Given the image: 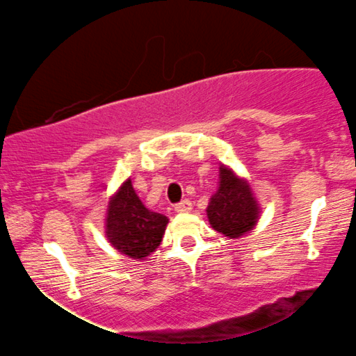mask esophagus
Here are the masks:
<instances>
[{
	"instance_id": "esophagus-1",
	"label": "esophagus",
	"mask_w": 356,
	"mask_h": 356,
	"mask_svg": "<svg viewBox=\"0 0 356 356\" xmlns=\"http://www.w3.org/2000/svg\"><path fill=\"white\" fill-rule=\"evenodd\" d=\"M175 211L177 212H191L192 211V202L191 201H182V202H179L177 206H175Z\"/></svg>"
}]
</instances>
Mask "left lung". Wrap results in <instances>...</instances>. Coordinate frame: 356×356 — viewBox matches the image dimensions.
<instances>
[{
    "instance_id": "left-lung-1",
    "label": "left lung",
    "mask_w": 356,
    "mask_h": 356,
    "mask_svg": "<svg viewBox=\"0 0 356 356\" xmlns=\"http://www.w3.org/2000/svg\"><path fill=\"white\" fill-rule=\"evenodd\" d=\"M206 211L212 229L229 239L241 238L252 231L261 214L249 182L226 165H220L219 187L216 194H212Z\"/></svg>"
}]
</instances>
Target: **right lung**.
Instances as JSON below:
<instances>
[{
  "instance_id": "obj_1",
  "label": "right lung",
  "mask_w": 356,
  "mask_h": 356,
  "mask_svg": "<svg viewBox=\"0 0 356 356\" xmlns=\"http://www.w3.org/2000/svg\"><path fill=\"white\" fill-rule=\"evenodd\" d=\"M167 224L164 214L147 209L127 179L108 201L105 236L118 252L142 261L161 246Z\"/></svg>"
}]
</instances>
